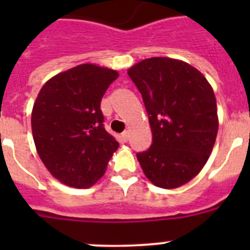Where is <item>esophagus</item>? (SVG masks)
Listing matches in <instances>:
<instances>
[{
  "label": "esophagus",
  "instance_id": "1",
  "mask_svg": "<svg viewBox=\"0 0 250 250\" xmlns=\"http://www.w3.org/2000/svg\"><path fill=\"white\" fill-rule=\"evenodd\" d=\"M121 139H123L124 143H126V141L129 140V131H124L123 134H121Z\"/></svg>",
  "mask_w": 250,
  "mask_h": 250
}]
</instances>
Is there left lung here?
Instances as JSON below:
<instances>
[{"instance_id":"left-lung-1","label":"left lung","mask_w":250,"mask_h":250,"mask_svg":"<svg viewBox=\"0 0 250 250\" xmlns=\"http://www.w3.org/2000/svg\"><path fill=\"white\" fill-rule=\"evenodd\" d=\"M127 75L144 101L151 146L136 154L141 169L159 188L182 187L209 159L218 132L216 101L203 74L189 63L151 57Z\"/></svg>"}]
</instances>
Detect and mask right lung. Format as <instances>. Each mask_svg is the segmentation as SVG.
Masks as SVG:
<instances>
[{"mask_svg": "<svg viewBox=\"0 0 250 250\" xmlns=\"http://www.w3.org/2000/svg\"><path fill=\"white\" fill-rule=\"evenodd\" d=\"M119 74L83 63L48 80L32 109V135L52 175L72 188L91 187L119 143L104 126L101 99Z\"/></svg>", "mask_w": 250, "mask_h": 250, "instance_id": "obj_1", "label": "right lung"}]
</instances>
